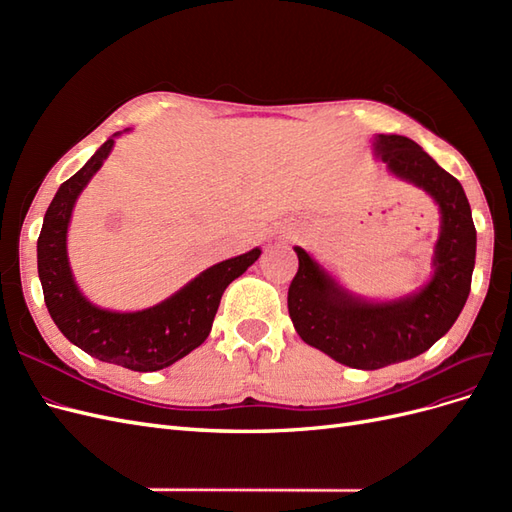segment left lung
Segmentation results:
<instances>
[{"instance_id": "obj_1", "label": "left lung", "mask_w": 512, "mask_h": 512, "mask_svg": "<svg viewBox=\"0 0 512 512\" xmlns=\"http://www.w3.org/2000/svg\"><path fill=\"white\" fill-rule=\"evenodd\" d=\"M376 158L401 181L431 196L440 211L429 282L391 301L350 292L294 245L299 271L288 288L290 320L305 344L354 369H380L423 354L448 333L468 301L476 228L461 183L421 145L399 134L374 136Z\"/></svg>"}]
</instances>
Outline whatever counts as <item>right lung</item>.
I'll return each mask as SVG.
<instances>
[{
  "label": "right lung",
  "mask_w": 512,
  "mask_h": 512,
  "mask_svg": "<svg viewBox=\"0 0 512 512\" xmlns=\"http://www.w3.org/2000/svg\"><path fill=\"white\" fill-rule=\"evenodd\" d=\"M119 134L108 138L79 173L59 185L38 237V275L46 309L74 346L104 363L132 371H158L205 342L224 290L254 265L262 250L254 247L222 260L162 303L138 312H113L91 303L74 282L68 260V226L76 198L102 168Z\"/></svg>",
  "instance_id": "right-lung-1"
}]
</instances>
